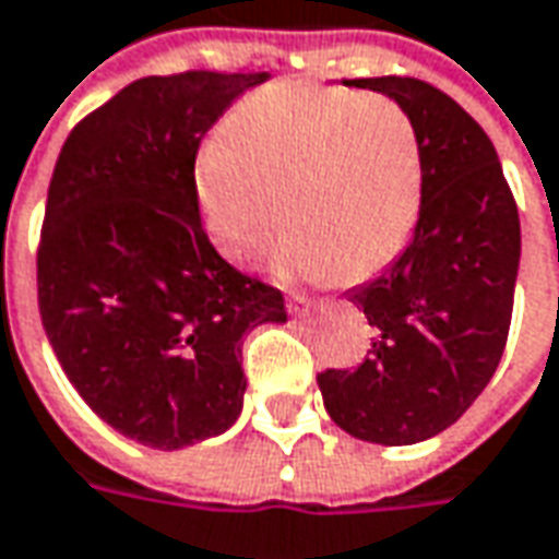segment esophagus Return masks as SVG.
<instances>
[{"label": "esophagus", "instance_id": "1", "mask_svg": "<svg viewBox=\"0 0 559 559\" xmlns=\"http://www.w3.org/2000/svg\"><path fill=\"white\" fill-rule=\"evenodd\" d=\"M289 313H292V317H311L313 301H311V298H305V295H292V298H289Z\"/></svg>", "mask_w": 559, "mask_h": 559}]
</instances>
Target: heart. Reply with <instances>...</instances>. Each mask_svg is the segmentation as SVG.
<instances>
[{"instance_id":"b5f03b06","label":"heart","mask_w":559,"mask_h":559,"mask_svg":"<svg viewBox=\"0 0 559 559\" xmlns=\"http://www.w3.org/2000/svg\"><path fill=\"white\" fill-rule=\"evenodd\" d=\"M419 195L414 120L389 96L345 86L276 83L242 98L195 164L204 229L229 261H261L283 207L280 276L382 270L411 239Z\"/></svg>"}]
</instances>
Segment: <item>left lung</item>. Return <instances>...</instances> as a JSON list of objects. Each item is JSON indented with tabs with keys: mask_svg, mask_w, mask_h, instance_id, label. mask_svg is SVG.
<instances>
[{
	"mask_svg": "<svg viewBox=\"0 0 559 559\" xmlns=\"http://www.w3.org/2000/svg\"><path fill=\"white\" fill-rule=\"evenodd\" d=\"M357 90L397 102L423 162L419 217L407 248L348 292L376 330L357 370L317 376L338 429L373 444L444 432L483 395L504 355L520 270V214L485 130L414 76H364Z\"/></svg>",
	"mask_w": 559,
	"mask_h": 559,
	"instance_id": "left-lung-1",
	"label": "left lung"
}]
</instances>
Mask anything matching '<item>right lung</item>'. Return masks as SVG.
<instances>
[{
	"instance_id": "add662e5",
	"label": "right lung",
	"mask_w": 559,
	"mask_h": 559,
	"mask_svg": "<svg viewBox=\"0 0 559 559\" xmlns=\"http://www.w3.org/2000/svg\"><path fill=\"white\" fill-rule=\"evenodd\" d=\"M267 76H142L80 120L55 162L39 317L76 395L145 448L226 432L248 385L242 338L286 323L283 292L207 242L195 199L199 142Z\"/></svg>"
}]
</instances>
